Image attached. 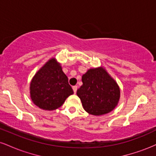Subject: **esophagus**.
<instances>
[{"label":"esophagus","instance_id":"esophagus-1","mask_svg":"<svg viewBox=\"0 0 156 156\" xmlns=\"http://www.w3.org/2000/svg\"><path fill=\"white\" fill-rule=\"evenodd\" d=\"M77 89H78V87H77V86H73V91H74V93H76Z\"/></svg>","mask_w":156,"mask_h":156}]
</instances>
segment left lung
<instances>
[{
    "label": "left lung",
    "instance_id": "obj_1",
    "mask_svg": "<svg viewBox=\"0 0 156 156\" xmlns=\"http://www.w3.org/2000/svg\"><path fill=\"white\" fill-rule=\"evenodd\" d=\"M83 85L77 90L84 110L99 116L112 112L120 97L116 81L103 67L90 69L82 76Z\"/></svg>",
    "mask_w": 156,
    "mask_h": 156
}]
</instances>
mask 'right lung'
<instances>
[{
  "mask_svg": "<svg viewBox=\"0 0 156 156\" xmlns=\"http://www.w3.org/2000/svg\"><path fill=\"white\" fill-rule=\"evenodd\" d=\"M30 93L36 105L52 111L62 106L73 90L60 64L51 58L36 73L31 82Z\"/></svg>",
  "mask_w": 156,
  "mask_h": 156,
  "instance_id": "1",
  "label": "right lung"
}]
</instances>
